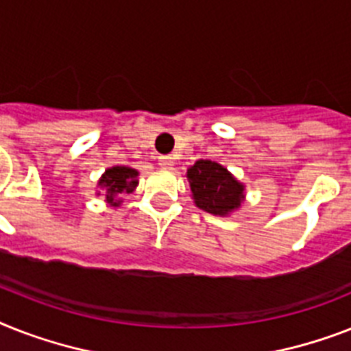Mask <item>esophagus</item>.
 Instances as JSON below:
<instances>
[{
	"instance_id": "34e87169",
	"label": "esophagus",
	"mask_w": 351,
	"mask_h": 351,
	"mask_svg": "<svg viewBox=\"0 0 351 351\" xmlns=\"http://www.w3.org/2000/svg\"><path fill=\"white\" fill-rule=\"evenodd\" d=\"M158 166L160 167H171L173 166V156H158Z\"/></svg>"
}]
</instances>
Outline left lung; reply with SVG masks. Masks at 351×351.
Listing matches in <instances>:
<instances>
[{
  "mask_svg": "<svg viewBox=\"0 0 351 351\" xmlns=\"http://www.w3.org/2000/svg\"><path fill=\"white\" fill-rule=\"evenodd\" d=\"M187 180L196 207L210 215H230L245 198V185L216 162L196 160L187 169Z\"/></svg>",
  "mask_w": 351,
  "mask_h": 351,
  "instance_id": "8db88e82",
  "label": "left lung"
}]
</instances>
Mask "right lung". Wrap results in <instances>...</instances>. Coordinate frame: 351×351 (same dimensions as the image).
Returning <instances> with one entry per match:
<instances>
[{
	"label": "right lung",
	"mask_w": 351,
	"mask_h": 351,
	"mask_svg": "<svg viewBox=\"0 0 351 351\" xmlns=\"http://www.w3.org/2000/svg\"><path fill=\"white\" fill-rule=\"evenodd\" d=\"M136 176H138V171L133 169V167L113 166L104 171V175L101 176V180L97 185L101 187L102 195L106 196L108 204L113 205V207H119L122 202L121 196L130 195V193L135 191L136 184H138Z\"/></svg>",
	"instance_id": "1"
}]
</instances>
